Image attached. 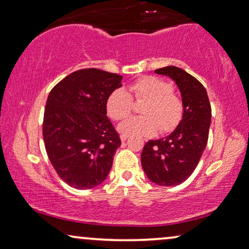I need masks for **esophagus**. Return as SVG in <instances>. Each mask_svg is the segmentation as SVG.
<instances>
[{"label": "esophagus", "instance_id": "34e87169", "mask_svg": "<svg viewBox=\"0 0 249 249\" xmlns=\"http://www.w3.org/2000/svg\"><path fill=\"white\" fill-rule=\"evenodd\" d=\"M127 138H128V135H126V134H121V140H122V142L126 141Z\"/></svg>", "mask_w": 249, "mask_h": 249}]
</instances>
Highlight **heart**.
I'll return each mask as SVG.
<instances>
[{"mask_svg":"<svg viewBox=\"0 0 249 249\" xmlns=\"http://www.w3.org/2000/svg\"><path fill=\"white\" fill-rule=\"evenodd\" d=\"M128 93L124 89L115 90L106 102L108 115L122 121L133 109L132 97L145 100L141 107L143 116H134L118 125V131L126 135H152L159 130L168 133L180 124L183 117V104L173 92V86L156 76H144L132 83Z\"/></svg>","mask_w":249,"mask_h":249,"instance_id":"obj_1","label":"heart"}]
</instances>
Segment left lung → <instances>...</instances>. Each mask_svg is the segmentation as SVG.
Returning <instances> with one entry per match:
<instances>
[{"mask_svg":"<svg viewBox=\"0 0 249 249\" xmlns=\"http://www.w3.org/2000/svg\"><path fill=\"white\" fill-rule=\"evenodd\" d=\"M155 72L175 82L183 104V117L170 135L144 144L141 164L151 182L172 187L187 180L197 167L207 144L212 108L206 89L183 69L167 66Z\"/></svg>","mask_w":249,"mask_h":249,"instance_id":"obj_1","label":"left lung"}]
</instances>
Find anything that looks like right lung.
<instances>
[{
	"mask_svg": "<svg viewBox=\"0 0 249 249\" xmlns=\"http://www.w3.org/2000/svg\"><path fill=\"white\" fill-rule=\"evenodd\" d=\"M122 76L88 68L71 72L50 92L43 119L46 154L59 177L86 190L107 178L121 139L106 102Z\"/></svg>",
	"mask_w": 249,
	"mask_h": 249,
	"instance_id": "right-lung-1",
	"label": "right lung"
}]
</instances>
